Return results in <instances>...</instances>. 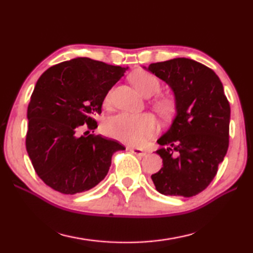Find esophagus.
I'll list each match as a JSON object with an SVG mask.
<instances>
[{"instance_id": "obj_1", "label": "esophagus", "mask_w": 253, "mask_h": 253, "mask_svg": "<svg viewBox=\"0 0 253 253\" xmlns=\"http://www.w3.org/2000/svg\"><path fill=\"white\" fill-rule=\"evenodd\" d=\"M129 151L132 154H135L136 156H139V157H143V156L146 155V152L143 151L142 148H138V147H131V148H129Z\"/></svg>"}]
</instances>
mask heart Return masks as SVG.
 Masks as SVG:
<instances>
[{
  "label": "heart",
  "mask_w": 253,
  "mask_h": 253,
  "mask_svg": "<svg viewBox=\"0 0 253 253\" xmlns=\"http://www.w3.org/2000/svg\"><path fill=\"white\" fill-rule=\"evenodd\" d=\"M131 81L142 95L152 96L160 90V80L155 75L148 71H137L131 75ZM111 100V91L106 95L105 101ZM154 106L161 114H169L172 110V102L166 98H161L154 102ZM102 130L106 135L119 142L136 145L154 134L156 130V121L149 114L118 113L105 119Z\"/></svg>",
  "instance_id": "obj_1"
}]
</instances>
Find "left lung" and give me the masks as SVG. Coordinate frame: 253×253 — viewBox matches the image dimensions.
Listing matches in <instances>:
<instances>
[{
    "mask_svg": "<svg viewBox=\"0 0 253 253\" xmlns=\"http://www.w3.org/2000/svg\"><path fill=\"white\" fill-rule=\"evenodd\" d=\"M174 93L176 115L157 139L163 168L152 175L161 194L191 198L209 186L229 147L230 105L219 77L187 58L145 68Z\"/></svg>",
    "mask_w": 253,
    "mask_h": 253,
    "instance_id": "1",
    "label": "left lung"
}]
</instances>
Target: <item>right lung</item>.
<instances>
[{"label":"right lung","mask_w":253,"mask_h":253,"mask_svg":"<svg viewBox=\"0 0 253 253\" xmlns=\"http://www.w3.org/2000/svg\"><path fill=\"white\" fill-rule=\"evenodd\" d=\"M126 70L76 58L50 67L37 81L25 146L37 174L51 188L71 195L90 190L106 177L113 154L125 149L116 140L80 130L96 129L93 117Z\"/></svg>","instance_id":"add662e5"}]
</instances>
